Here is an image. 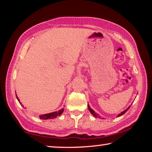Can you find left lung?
<instances>
[{
  "label": "left lung",
  "instance_id": "1",
  "mask_svg": "<svg viewBox=\"0 0 152 152\" xmlns=\"http://www.w3.org/2000/svg\"><path fill=\"white\" fill-rule=\"evenodd\" d=\"M88 109H89V111L91 113V114H92V115H93V116H94V117H98V118H101V116H99V115H98V114H96V113H95V112L94 111V110H92V109H91V107H90V106H89V105H88ZM129 108H130V107H129L127 108V109H126V110H124V111H123L122 113H120V114H119V115H118V117H120V116H121V115H123V114H125V113L126 112H127V110H128V109H129Z\"/></svg>",
  "mask_w": 152,
  "mask_h": 152
}]
</instances>
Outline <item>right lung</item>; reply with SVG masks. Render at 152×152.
<instances>
[{"label": "right lung", "instance_id": "right-lung-1", "mask_svg": "<svg viewBox=\"0 0 152 152\" xmlns=\"http://www.w3.org/2000/svg\"><path fill=\"white\" fill-rule=\"evenodd\" d=\"M17 96V95H16ZM17 99L19 102L20 101L19 98L17 96ZM20 104H21L20 102ZM64 111V109H61L60 110H58V111H56V112H53V113H48V114H45V115H39V117L41 119H53V118H56V117L58 116H60V115L61 114V113H63Z\"/></svg>", "mask_w": 152, "mask_h": 152}]
</instances>
